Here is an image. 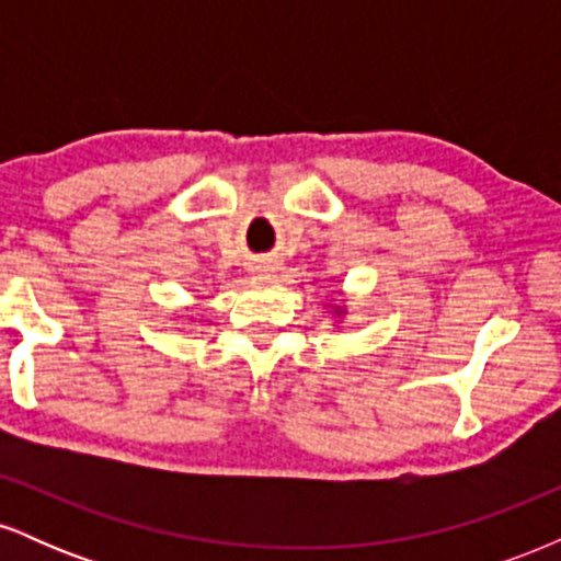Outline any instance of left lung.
I'll return each mask as SVG.
<instances>
[{
	"label": "left lung",
	"mask_w": 561,
	"mask_h": 561,
	"mask_svg": "<svg viewBox=\"0 0 561 561\" xmlns=\"http://www.w3.org/2000/svg\"><path fill=\"white\" fill-rule=\"evenodd\" d=\"M334 317H345V308L343 306H334Z\"/></svg>",
	"instance_id": "1"
}]
</instances>
